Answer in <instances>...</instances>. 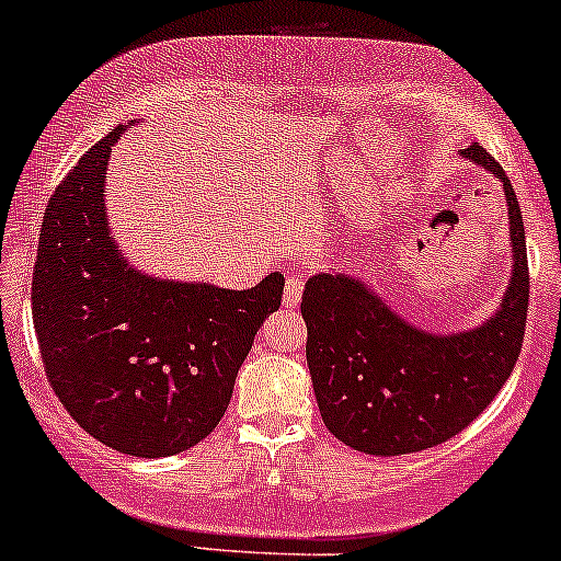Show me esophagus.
<instances>
[{
  "instance_id": "esophagus-1",
  "label": "esophagus",
  "mask_w": 561,
  "mask_h": 561,
  "mask_svg": "<svg viewBox=\"0 0 561 561\" xmlns=\"http://www.w3.org/2000/svg\"><path fill=\"white\" fill-rule=\"evenodd\" d=\"M302 285H305V276L300 272H293L287 276L285 282V308H295L302 297Z\"/></svg>"
}]
</instances>
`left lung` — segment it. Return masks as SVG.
<instances>
[{
    "label": "left lung",
    "mask_w": 561,
    "mask_h": 561,
    "mask_svg": "<svg viewBox=\"0 0 561 561\" xmlns=\"http://www.w3.org/2000/svg\"><path fill=\"white\" fill-rule=\"evenodd\" d=\"M500 179L513 268L500 308L473 329L432 333L396 313L357 276L305 282L310 380L333 435L367 456H407L469 427L513 373L528 316V256L520 204L505 170L479 141L460 150Z\"/></svg>",
    "instance_id": "obj_1"
}]
</instances>
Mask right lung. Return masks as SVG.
Returning a JSON list of instances; mask_svg holds the SVG:
<instances>
[{
    "instance_id": "add662e5",
    "label": "right lung",
    "mask_w": 561,
    "mask_h": 561,
    "mask_svg": "<svg viewBox=\"0 0 561 561\" xmlns=\"http://www.w3.org/2000/svg\"><path fill=\"white\" fill-rule=\"evenodd\" d=\"M124 131L116 126L84 152L48 202L33 323L69 416L113 450L165 458L222 420L253 336L279 310L285 276L225 289L134 268L105 209L111 147Z\"/></svg>"
}]
</instances>
